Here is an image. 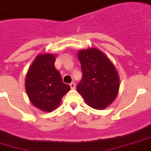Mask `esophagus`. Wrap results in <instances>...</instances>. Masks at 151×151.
<instances>
[{"mask_svg": "<svg viewBox=\"0 0 151 151\" xmlns=\"http://www.w3.org/2000/svg\"><path fill=\"white\" fill-rule=\"evenodd\" d=\"M70 86L71 89H75V88H76V84H75L74 82H71V83L70 84Z\"/></svg>", "mask_w": 151, "mask_h": 151, "instance_id": "1", "label": "esophagus"}]
</instances>
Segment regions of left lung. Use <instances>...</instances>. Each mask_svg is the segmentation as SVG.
<instances>
[{"label":"left lung","mask_w":151,"mask_h":151,"mask_svg":"<svg viewBox=\"0 0 151 151\" xmlns=\"http://www.w3.org/2000/svg\"><path fill=\"white\" fill-rule=\"evenodd\" d=\"M83 76L76 86L86 104L94 109H104L112 104L119 89V76L115 66L97 48L78 52Z\"/></svg>","instance_id":"obj_1"}]
</instances>
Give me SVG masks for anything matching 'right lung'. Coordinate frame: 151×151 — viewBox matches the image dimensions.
<instances>
[{
  "label": "right lung",
  "instance_id": "add662e5",
  "mask_svg": "<svg viewBox=\"0 0 151 151\" xmlns=\"http://www.w3.org/2000/svg\"><path fill=\"white\" fill-rule=\"evenodd\" d=\"M53 54H39L30 65L25 78V89L30 102L38 109L52 112L57 109L70 86L62 81L55 68Z\"/></svg>",
  "mask_w": 151,
  "mask_h": 151
}]
</instances>
